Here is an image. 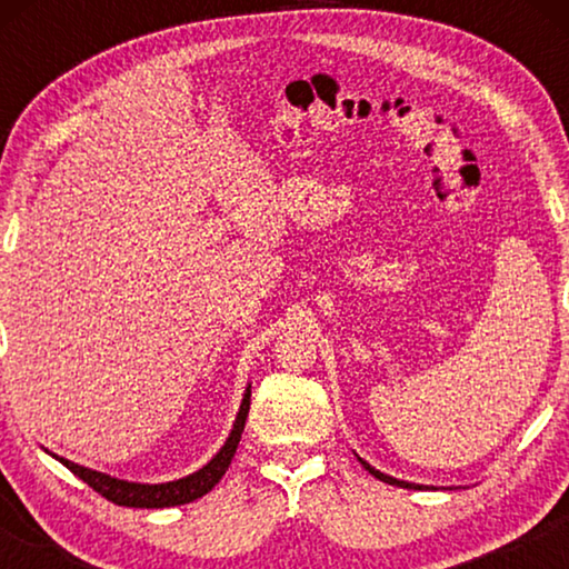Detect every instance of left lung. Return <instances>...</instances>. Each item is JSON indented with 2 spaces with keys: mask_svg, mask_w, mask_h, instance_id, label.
<instances>
[{
  "mask_svg": "<svg viewBox=\"0 0 569 569\" xmlns=\"http://www.w3.org/2000/svg\"><path fill=\"white\" fill-rule=\"evenodd\" d=\"M359 461L363 465V469L369 471V475H373L377 479H381V481H387V485H393V487H403V489H423L421 485H411V481H401V479H393V477H389V475H383V471H379V469H373L369 461H363L361 457H359Z\"/></svg>",
  "mask_w": 569,
  "mask_h": 569,
  "instance_id": "8db88e82",
  "label": "left lung"
}]
</instances>
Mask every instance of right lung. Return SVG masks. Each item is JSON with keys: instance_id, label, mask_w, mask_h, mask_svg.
Instances as JSON below:
<instances>
[{"instance_id": "1", "label": "right lung", "mask_w": 569, "mask_h": 569, "mask_svg": "<svg viewBox=\"0 0 569 569\" xmlns=\"http://www.w3.org/2000/svg\"><path fill=\"white\" fill-rule=\"evenodd\" d=\"M250 409V389L246 391L243 403H240L238 419L233 423V431H230L228 441L223 445V449L208 461L203 469H198L196 475L182 477L178 481H166V485H134V481H122L102 475V471H92L84 469L74 461H67L62 457H57L62 465L72 471L74 477H80L84 485L92 487L94 492L102 495L108 502L120 505V507H140V509H160V507H178V505H188L192 499L208 495L213 489L220 477L226 475V469L230 467V459H233L240 435H243L246 427V417Z\"/></svg>"}]
</instances>
